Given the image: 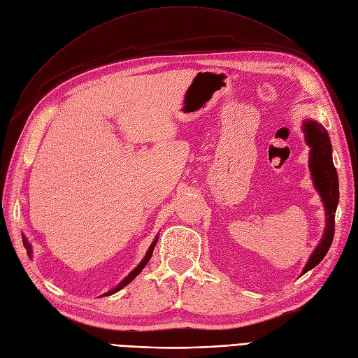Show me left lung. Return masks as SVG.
Returning a JSON list of instances; mask_svg holds the SVG:
<instances>
[{"label": "left lung", "instance_id": "1", "mask_svg": "<svg viewBox=\"0 0 358 358\" xmlns=\"http://www.w3.org/2000/svg\"><path fill=\"white\" fill-rule=\"evenodd\" d=\"M306 131V142L310 146V171L315 181L316 190L321 193V197L325 204L327 210V228L324 238L319 243L317 248L313 251L312 257L309 258L308 264L303 270V274L313 267H316L319 262L324 259L327 255L335 231V212L338 199H340V190H338V176L336 169L332 162L331 155V142L328 138L327 130L322 124L316 122H306L305 123Z\"/></svg>", "mask_w": 358, "mask_h": 358}]
</instances>
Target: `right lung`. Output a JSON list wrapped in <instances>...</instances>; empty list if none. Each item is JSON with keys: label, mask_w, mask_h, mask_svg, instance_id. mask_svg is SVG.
<instances>
[{"label": "right lung", "mask_w": 358, "mask_h": 358, "mask_svg": "<svg viewBox=\"0 0 358 358\" xmlns=\"http://www.w3.org/2000/svg\"><path fill=\"white\" fill-rule=\"evenodd\" d=\"M157 242H158V238H155V241L152 242V245H150V247H149V250H148V252H146L145 258L142 259V262H141V264H139V266H138V267H136V268H135L134 271H131V273H130V274H129V275H127V277H126V278H124V280L122 281V283H120V285H119V286H117L116 289H113L111 292H107V293H104L103 296H110V294H113V293H116V292H119L120 289H123V287H124L126 285H129V283H130V281H131V280H134V278H135V277H136V275H138V274H139V273H141V271L143 270V267H145V266L148 264V261L150 259V257H152V251H154V248H155V245H157ZM23 243H24V247L27 248V251H29V254H30V251H31V250H30V243L27 242V239H26V238H23Z\"/></svg>", "instance_id": "right-lung-1"}]
</instances>
